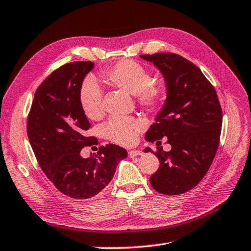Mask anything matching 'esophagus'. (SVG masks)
<instances>
[{"label":"esophagus","mask_w":251,"mask_h":251,"mask_svg":"<svg viewBox=\"0 0 251 251\" xmlns=\"http://www.w3.org/2000/svg\"><path fill=\"white\" fill-rule=\"evenodd\" d=\"M140 155H142V152L139 150H131V151H129V153H128V156H129L130 158H133V157L140 156Z\"/></svg>","instance_id":"esophagus-1"}]
</instances>
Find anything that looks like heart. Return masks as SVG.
<instances>
[{
    "mask_svg": "<svg viewBox=\"0 0 251 251\" xmlns=\"http://www.w3.org/2000/svg\"><path fill=\"white\" fill-rule=\"evenodd\" d=\"M110 84L136 95L137 101L142 107L151 110L158 109L166 96L165 87L160 84H151L152 75L141 64L130 60L121 61L103 73ZM79 101L84 114L91 120L100 119L103 114L102 89L98 81L86 78L79 91ZM145 127L141 119L128 116H112L103 126L107 139L116 144L130 145L136 142L140 131Z\"/></svg>",
    "mask_w": 251,
    "mask_h": 251,
    "instance_id": "1",
    "label": "heart"
}]
</instances>
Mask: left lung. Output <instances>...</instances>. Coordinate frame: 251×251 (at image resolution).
<instances>
[{
	"label": "left lung",
	"instance_id": "left-lung-1",
	"mask_svg": "<svg viewBox=\"0 0 251 251\" xmlns=\"http://www.w3.org/2000/svg\"><path fill=\"white\" fill-rule=\"evenodd\" d=\"M140 57L159 69L167 87L164 106L145 140L155 142L167 137L172 148L165 152L158 147L157 153L144 149L160 162L150 182L160 194H184L199 184L216 155L223 125L218 96L200 68L183 56L167 52Z\"/></svg>",
	"mask_w": 251,
	"mask_h": 251
}]
</instances>
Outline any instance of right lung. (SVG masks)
I'll list each match as a JSON object with an SVG mask.
<instances>
[{"mask_svg":"<svg viewBox=\"0 0 251 251\" xmlns=\"http://www.w3.org/2000/svg\"><path fill=\"white\" fill-rule=\"evenodd\" d=\"M93 68L94 63L82 61L54 71L38 86L27 119L28 140L44 173L62 194L80 200L99 194L127 157L115 144L100 147L89 158L80 155L95 143L85 136L91 125L79 101L80 87Z\"/></svg>","mask_w":251,"mask_h":251,"instance_id":"1","label":"right lung"}]
</instances>
